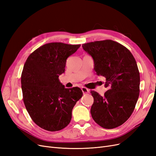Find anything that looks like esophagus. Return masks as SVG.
Instances as JSON below:
<instances>
[{"instance_id": "34e87169", "label": "esophagus", "mask_w": 156, "mask_h": 156, "mask_svg": "<svg viewBox=\"0 0 156 156\" xmlns=\"http://www.w3.org/2000/svg\"><path fill=\"white\" fill-rule=\"evenodd\" d=\"M81 90H82L83 94H87L89 92V90L85 87H82Z\"/></svg>"}]
</instances>
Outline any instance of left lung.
I'll use <instances>...</instances> for the list:
<instances>
[{
  "mask_svg": "<svg viewBox=\"0 0 156 156\" xmlns=\"http://www.w3.org/2000/svg\"><path fill=\"white\" fill-rule=\"evenodd\" d=\"M82 47L93 58L96 74L105 78L108 89L103 96L90 91L92 119L103 128H115L129 119L138 100L140 74L136 60L129 49L111 40L90 42Z\"/></svg>",
  "mask_w": 156,
  "mask_h": 156,
  "instance_id": "1",
  "label": "left lung"
}]
</instances>
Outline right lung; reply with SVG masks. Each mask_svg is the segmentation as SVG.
<instances>
[{
    "label": "right lung",
    "instance_id": "right-lung-1",
    "mask_svg": "<svg viewBox=\"0 0 156 156\" xmlns=\"http://www.w3.org/2000/svg\"><path fill=\"white\" fill-rule=\"evenodd\" d=\"M80 46L47 44L32 52L25 63L21 81L23 101L32 120L45 130L56 131L66 127L74 105L83 96L81 88H65L58 79L66 59Z\"/></svg>",
    "mask_w": 156,
    "mask_h": 156
}]
</instances>
